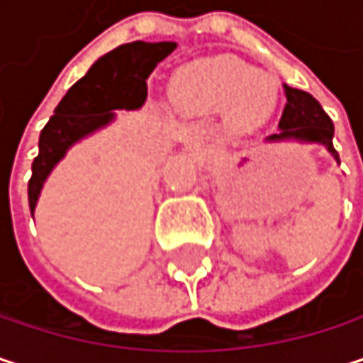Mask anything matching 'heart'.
Returning a JSON list of instances; mask_svg holds the SVG:
<instances>
[{"label": "heart", "mask_w": 363, "mask_h": 363, "mask_svg": "<svg viewBox=\"0 0 363 363\" xmlns=\"http://www.w3.org/2000/svg\"><path fill=\"white\" fill-rule=\"evenodd\" d=\"M170 101L182 115L229 113L238 128L260 125L275 107L277 82L231 54L191 60L177 71Z\"/></svg>", "instance_id": "heart-1"}]
</instances>
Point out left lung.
<instances>
[{
	"label": "left lung",
	"instance_id": "1",
	"mask_svg": "<svg viewBox=\"0 0 363 363\" xmlns=\"http://www.w3.org/2000/svg\"><path fill=\"white\" fill-rule=\"evenodd\" d=\"M284 90H286V107L279 119V132L267 136L264 143L296 140L305 145H324L328 153L338 162V153L334 151L332 145L334 123L330 121L322 105L303 90L290 86H284Z\"/></svg>",
	"mask_w": 363,
	"mask_h": 363
}]
</instances>
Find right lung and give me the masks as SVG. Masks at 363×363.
<instances>
[{
  "mask_svg": "<svg viewBox=\"0 0 363 363\" xmlns=\"http://www.w3.org/2000/svg\"><path fill=\"white\" fill-rule=\"evenodd\" d=\"M177 41H132L101 56L62 96L39 134V155L29 181V208L35 214L43 182L67 151L115 121V111H136L147 101V79Z\"/></svg>",
  "mask_w": 363,
  "mask_h": 363,
  "instance_id": "add662e5",
  "label": "right lung"
}]
</instances>
